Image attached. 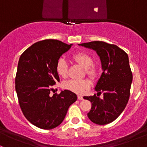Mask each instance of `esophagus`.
<instances>
[{
    "label": "esophagus",
    "instance_id": "esophagus-1",
    "mask_svg": "<svg viewBox=\"0 0 147 147\" xmlns=\"http://www.w3.org/2000/svg\"><path fill=\"white\" fill-rule=\"evenodd\" d=\"M78 100H83V97L82 95H80V94H79V95L78 96Z\"/></svg>",
    "mask_w": 147,
    "mask_h": 147
}]
</instances>
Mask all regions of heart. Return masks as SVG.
<instances>
[{"instance_id":"obj_1","label":"heart","mask_w":147,"mask_h":147,"mask_svg":"<svg viewBox=\"0 0 147 147\" xmlns=\"http://www.w3.org/2000/svg\"><path fill=\"white\" fill-rule=\"evenodd\" d=\"M72 60L86 69V73L90 78L92 79L95 78L97 72L95 67L92 66L93 60L90 55L82 52L78 53L72 55ZM56 72L62 78H65L67 75V63L63 57L59 59L56 64ZM63 87L67 90H71L78 94H82L90 87V83L87 80H70L65 81L63 83Z\"/></svg>"}]
</instances>
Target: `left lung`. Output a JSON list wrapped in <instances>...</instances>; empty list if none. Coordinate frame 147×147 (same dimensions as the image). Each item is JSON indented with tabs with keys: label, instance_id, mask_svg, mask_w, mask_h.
Returning a JSON list of instances; mask_svg holds the SVG:
<instances>
[{
	"label": "left lung",
	"instance_id": "8db88e82",
	"mask_svg": "<svg viewBox=\"0 0 147 147\" xmlns=\"http://www.w3.org/2000/svg\"><path fill=\"white\" fill-rule=\"evenodd\" d=\"M97 53L102 64V73L94 90L97 95L85 96L92 103L87 113L93 123L100 125L115 121L124 111L129 97L132 73L127 53L118 46L102 41L78 44ZM103 93V98L98 96Z\"/></svg>",
	"mask_w": 147,
	"mask_h": 147
}]
</instances>
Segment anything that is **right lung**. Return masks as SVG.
Wrapping results in <instances>:
<instances>
[{
	"mask_svg": "<svg viewBox=\"0 0 147 147\" xmlns=\"http://www.w3.org/2000/svg\"><path fill=\"white\" fill-rule=\"evenodd\" d=\"M72 44L45 40L31 45L20 55L16 77V90L23 115L31 124L52 129L64 120L68 108L77 100L75 93L65 90L50 95L60 82L56 64Z\"/></svg>",
	"mask_w": 147,
	"mask_h": 147,
	"instance_id": "add662e5",
	"label": "right lung"
}]
</instances>
